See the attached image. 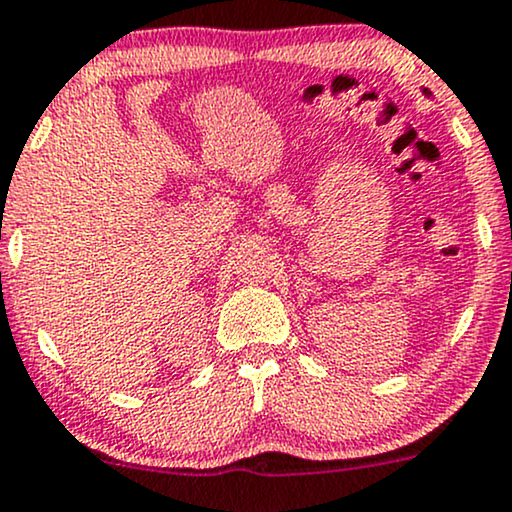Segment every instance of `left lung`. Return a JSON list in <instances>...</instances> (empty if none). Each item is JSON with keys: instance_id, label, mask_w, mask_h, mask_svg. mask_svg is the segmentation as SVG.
I'll list each match as a JSON object with an SVG mask.
<instances>
[{"instance_id": "1", "label": "left lung", "mask_w": 512, "mask_h": 512, "mask_svg": "<svg viewBox=\"0 0 512 512\" xmlns=\"http://www.w3.org/2000/svg\"><path fill=\"white\" fill-rule=\"evenodd\" d=\"M424 92H427V90H424ZM427 95H429V92H427Z\"/></svg>"}]
</instances>
